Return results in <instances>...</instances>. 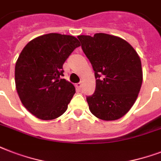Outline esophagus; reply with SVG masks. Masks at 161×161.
<instances>
[{"label":"esophagus","mask_w":161,"mask_h":161,"mask_svg":"<svg viewBox=\"0 0 161 161\" xmlns=\"http://www.w3.org/2000/svg\"><path fill=\"white\" fill-rule=\"evenodd\" d=\"M75 87H76V88L78 89V90H80V89H81V87H82V83H76V84H75Z\"/></svg>","instance_id":"34e87169"}]
</instances>
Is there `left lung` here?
<instances>
[{"label":"left lung","mask_w":161,"mask_h":161,"mask_svg":"<svg viewBox=\"0 0 161 161\" xmlns=\"http://www.w3.org/2000/svg\"><path fill=\"white\" fill-rule=\"evenodd\" d=\"M78 38L96 78L94 93L87 96L91 113L100 119H119L129 112L140 93L143 81L140 57L119 36L96 33Z\"/></svg>","instance_id":"left-lung-1"}]
</instances>
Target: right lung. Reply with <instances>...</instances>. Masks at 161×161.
Here are the masks:
<instances>
[{
  "mask_svg": "<svg viewBox=\"0 0 161 161\" xmlns=\"http://www.w3.org/2000/svg\"><path fill=\"white\" fill-rule=\"evenodd\" d=\"M80 46L75 36L58 33L37 36L26 44L15 67L16 88L29 112L42 120L64 114L75 93L64 78L63 65Z\"/></svg>",
  "mask_w": 161,
  "mask_h": 161,
  "instance_id": "right-lung-1",
  "label": "right lung"
}]
</instances>
